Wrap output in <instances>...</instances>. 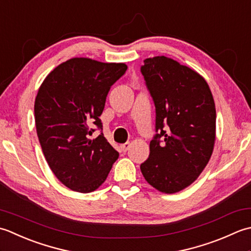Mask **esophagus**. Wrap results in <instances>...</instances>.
I'll return each mask as SVG.
<instances>
[{"label": "esophagus", "instance_id": "34e87169", "mask_svg": "<svg viewBox=\"0 0 251 251\" xmlns=\"http://www.w3.org/2000/svg\"><path fill=\"white\" fill-rule=\"evenodd\" d=\"M129 148H130V143H125V144H122L121 145V150L122 151H126L127 150H129Z\"/></svg>", "mask_w": 251, "mask_h": 251}]
</instances>
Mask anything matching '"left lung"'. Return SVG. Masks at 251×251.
I'll list each match as a JSON object with an SVG mask.
<instances>
[{
  "label": "left lung",
  "instance_id": "left-lung-1",
  "mask_svg": "<svg viewBox=\"0 0 251 251\" xmlns=\"http://www.w3.org/2000/svg\"><path fill=\"white\" fill-rule=\"evenodd\" d=\"M141 73L156 107L157 132L142 175L159 192H180L196 180L212 155L213 96L201 75L166 56L146 58Z\"/></svg>",
  "mask_w": 251,
  "mask_h": 251
}]
</instances>
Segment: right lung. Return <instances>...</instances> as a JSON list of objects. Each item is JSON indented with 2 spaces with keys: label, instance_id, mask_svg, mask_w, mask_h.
Masks as SVG:
<instances>
[{
  "label": "right lung",
  "instance_id": "add662e5",
  "mask_svg": "<svg viewBox=\"0 0 251 251\" xmlns=\"http://www.w3.org/2000/svg\"><path fill=\"white\" fill-rule=\"evenodd\" d=\"M127 69L124 63L75 57L58 65L41 84L34 101L39 142L50 170L70 190L91 193L108 176L119 152L104 137L89 139L110 86Z\"/></svg>",
  "mask_w": 251,
  "mask_h": 251
}]
</instances>
